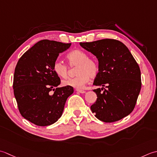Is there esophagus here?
<instances>
[{"label":"esophagus","mask_w":157,"mask_h":157,"mask_svg":"<svg viewBox=\"0 0 157 157\" xmlns=\"http://www.w3.org/2000/svg\"><path fill=\"white\" fill-rule=\"evenodd\" d=\"M76 91L78 92V93H81V94H85V91H83V90H80V89H76Z\"/></svg>","instance_id":"34e87169"}]
</instances>
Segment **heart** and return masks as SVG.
I'll return each instance as SVG.
<instances>
[{
    "instance_id": "1",
    "label": "heart",
    "mask_w": 157,
    "mask_h": 157,
    "mask_svg": "<svg viewBox=\"0 0 157 157\" xmlns=\"http://www.w3.org/2000/svg\"><path fill=\"white\" fill-rule=\"evenodd\" d=\"M69 64L71 66L78 65L75 78L63 81V86L81 89L85 87L89 78H94L98 72V66L95 60L89 58L88 54L81 49H75L66 56ZM53 71L61 78H66L68 75V66L61 61H56L53 63Z\"/></svg>"
}]
</instances>
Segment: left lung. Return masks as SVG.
I'll return each instance as SVG.
<instances>
[{
	"label": "left lung",
	"instance_id": "8db88e82",
	"mask_svg": "<svg viewBox=\"0 0 157 157\" xmlns=\"http://www.w3.org/2000/svg\"><path fill=\"white\" fill-rule=\"evenodd\" d=\"M98 60V73L94 85L107 88L103 93L94 89L97 100L91 106L95 117L113 123L128 116L135 107L141 89V72L136 61L121 41L101 39L80 43Z\"/></svg>",
	"mask_w": 157,
	"mask_h": 157
}]
</instances>
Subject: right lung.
<instances>
[{
	"mask_svg": "<svg viewBox=\"0 0 157 157\" xmlns=\"http://www.w3.org/2000/svg\"><path fill=\"white\" fill-rule=\"evenodd\" d=\"M70 46L71 43L42 40L28 49L16 65L13 87L19 110L24 119L38 126L56 123L74 92L72 87H57L60 78L53 71L59 54Z\"/></svg>",
	"mask_w": 157,
	"mask_h": 157,
	"instance_id": "add662e5",
	"label": "right lung"
}]
</instances>
